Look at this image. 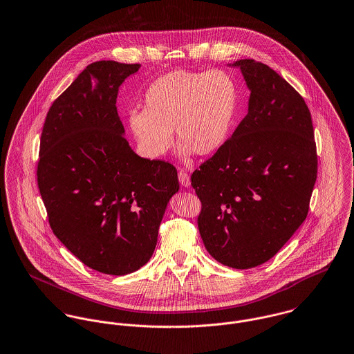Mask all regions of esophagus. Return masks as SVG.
I'll return each instance as SVG.
<instances>
[{"label":"esophagus","instance_id":"obj_1","mask_svg":"<svg viewBox=\"0 0 354 354\" xmlns=\"http://www.w3.org/2000/svg\"><path fill=\"white\" fill-rule=\"evenodd\" d=\"M178 180H180L183 187H185V188L191 187V178H189V174L185 170L178 171Z\"/></svg>","mask_w":354,"mask_h":354}]
</instances>
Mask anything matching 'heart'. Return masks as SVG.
Instances as JSON below:
<instances>
[{
	"instance_id": "obj_1",
	"label": "heart",
	"mask_w": 354,
	"mask_h": 354,
	"mask_svg": "<svg viewBox=\"0 0 354 354\" xmlns=\"http://www.w3.org/2000/svg\"><path fill=\"white\" fill-rule=\"evenodd\" d=\"M238 85L223 70H173L146 91L145 109L129 111V126L140 153L161 158L173 143L178 154L211 156L223 147L238 111Z\"/></svg>"
}]
</instances>
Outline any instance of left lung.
I'll return each mask as SVG.
<instances>
[{
	"label": "left lung",
	"instance_id": "left-lung-1",
	"mask_svg": "<svg viewBox=\"0 0 354 354\" xmlns=\"http://www.w3.org/2000/svg\"><path fill=\"white\" fill-rule=\"evenodd\" d=\"M248 115L192 174L197 225L207 252L234 269L273 257L307 218L318 173L311 113L290 84L254 59H239Z\"/></svg>",
	"mask_w": 354,
	"mask_h": 354
}]
</instances>
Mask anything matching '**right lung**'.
<instances>
[{"label":"right lung","mask_w":354,"mask_h":354,"mask_svg":"<svg viewBox=\"0 0 354 354\" xmlns=\"http://www.w3.org/2000/svg\"><path fill=\"white\" fill-rule=\"evenodd\" d=\"M140 64H89L51 105L40 138L37 185L64 246L100 273L123 276L149 262L177 170L139 157L116 100Z\"/></svg>","instance_id":"obj_1"}]
</instances>
